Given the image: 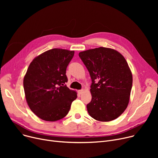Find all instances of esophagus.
<instances>
[{
	"instance_id": "1",
	"label": "esophagus",
	"mask_w": 158,
	"mask_h": 158,
	"mask_svg": "<svg viewBox=\"0 0 158 158\" xmlns=\"http://www.w3.org/2000/svg\"><path fill=\"white\" fill-rule=\"evenodd\" d=\"M83 91H84V89H80V90H79V91H78V93H79V94H82V92H83Z\"/></svg>"
}]
</instances>
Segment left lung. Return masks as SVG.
<instances>
[{
  "label": "left lung",
  "mask_w": 158,
  "mask_h": 158,
  "mask_svg": "<svg viewBox=\"0 0 158 158\" xmlns=\"http://www.w3.org/2000/svg\"><path fill=\"white\" fill-rule=\"evenodd\" d=\"M92 83V101L87 110L93 118L110 122L117 118L128 106L132 76L124 57L110 48L98 47L79 52Z\"/></svg>",
  "instance_id": "left-lung-1"
}]
</instances>
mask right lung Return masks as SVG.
<instances>
[{
  "instance_id": "right-lung-1",
  "label": "right lung",
  "mask_w": 158,
  "mask_h": 158,
  "mask_svg": "<svg viewBox=\"0 0 158 158\" xmlns=\"http://www.w3.org/2000/svg\"><path fill=\"white\" fill-rule=\"evenodd\" d=\"M73 51L52 48L36 57L23 78V89L31 110L40 118L54 122L68 114L77 92L64 85L67 66Z\"/></svg>"
}]
</instances>
